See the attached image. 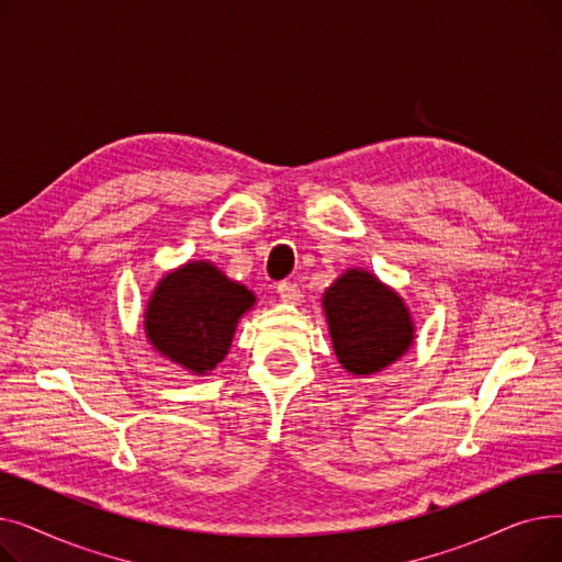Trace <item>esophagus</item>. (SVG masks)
I'll return each instance as SVG.
<instances>
[{
	"label": "esophagus",
	"mask_w": 562,
	"mask_h": 562,
	"mask_svg": "<svg viewBox=\"0 0 562 562\" xmlns=\"http://www.w3.org/2000/svg\"><path fill=\"white\" fill-rule=\"evenodd\" d=\"M278 296L282 303H289V305H299L301 303V286L296 282H280L278 284Z\"/></svg>",
	"instance_id": "obj_1"
}]
</instances>
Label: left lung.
<instances>
[{
    "label": "left lung",
    "mask_w": 562,
    "mask_h": 562,
    "mask_svg": "<svg viewBox=\"0 0 562 562\" xmlns=\"http://www.w3.org/2000/svg\"><path fill=\"white\" fill-rule=\"evenodd\" d=\"M333 348L352 375L378 373L415 339V323L398 293L362 269H348L323 293Z\"/></svg>",
    "instance_id": "obj_1"
}]
</instances>
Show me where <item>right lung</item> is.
Returning <instances> with one entry per match:
<instances>
[{
    "instance_id": "1",
    "label": "right lung",
    "mask_w": 562,
    "mask_h": 562,
    "mask_svg": "<svg viewBox=\"0 0 562 562\" xmlns=\"http://www.w3.org/2000/svg\"><path fill=\"white\" fill-rule=\"evenodd\" d=\"M255 305L252 291L210 261H189L161 278L145 310V335L170 362L195 375L227 356L236 323Z\"/></svg>"
}]
</instances>
